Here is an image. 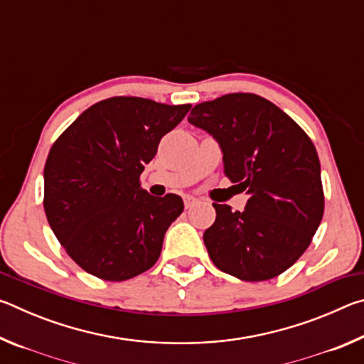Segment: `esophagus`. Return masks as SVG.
<instances>
[{
	"label": "esophagus",
	"instance_id": "34e87169",
	"mask_svg": "<svg viewBox=\"0 0 364 364\" xmlns=\"http://www.w3.org/2000/svg\"><path fill=\"white\" fill-rule=\"evenodd\" d=\"M197 202H199V199H196L194 196H184V207H186V208L194 207Z\"/></svg>",
	"mask_w": 364,
	"mask_h": 364
}]
</instances>
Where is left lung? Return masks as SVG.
I'll return each mask as SVG.
<instances>
[{"label": "left lung", "mask_w": 364, "mask_h": 364, "mask_svg": "<svg viewBox=\"0 0 364 364\" xmlns=\"http://www.w3.org/2000/svg\"><path fill=\"white\" fill-rule=\"evenodd\" d=\"M188 122L212 134L225 175L249 194L242 212L213 204L217 218L204 244L215 267L242 281L284 273L310 245L324 212L311 139L278 106L252 93L197 104Z\"/></svg>", "instance_id": "8db88e82"}]
</instances>
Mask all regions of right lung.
I'll use <instances>...</instances> for the list:
<instances>
[{"label": "right lung", "mask_w": 364, "mask_h": 364, "mask_svg": "<svg viewBox=\"0 0 364 364\" xmlns=\"http://www.w3.org/2000/svg\"><path fill=\"white\" fill-rule=\"evenodd\" d=\"M189 109L191 104L109 97L86 109L53 144L43 205L58 241L86 273L125 281L159 260L183 199L151 196L139 176L164 134Z\"/></svg>", "instance_id": "right-lung-1"}]
</instances>
